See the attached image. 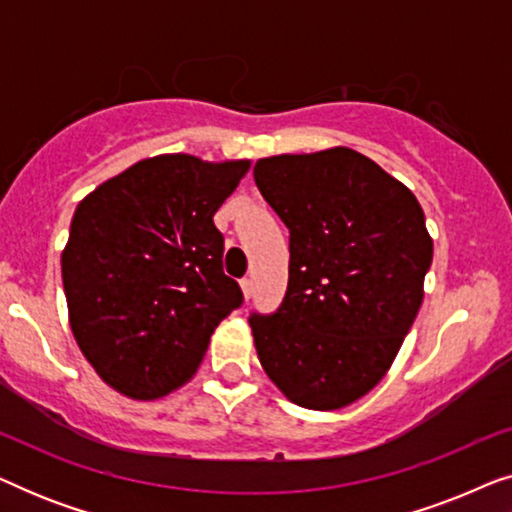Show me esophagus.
I'll return each instance as SVG.
<instances>
[{
    "mask_svg": "<svg viewBox=\"0 0 512 512\" xmlns=\"http://www.w3.org/2000/svg\"><path fill=\"white\" fill-rule=\"evenodd\" d=\"M240 284H242V293H244V298L249 300V298H251V293H254V282H251L249 277H244Z\"/></svg>",
    "mask_w": 512,
    "mask_h": 512,
    "instance_id": "34e87169",
    "label": "esophagus"
}]
</instances>
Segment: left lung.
<instances>
[{
	"label": "left lung",
	"mask_w": 512,
	"mask_h": 512,
	"mask_svg": "<svg viewBox=\"0 0 512 512\" xmlns=\"http://www.w3.org/2000/svg\"><path fill=\"white\" fill-rule=\"evenodd\" d=\"M289 228V286L272 314L251 312L258 361L284 396L338 410L396 359L424 298L433 242L410 188L338 146L254 165Z\"/></svg>",
	"instance_id": "obj_1"
}]
</instances>
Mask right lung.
I'll use <instances>...</instances> for the list:
<instances>
[{
    "label": "right lung",
    "mask_w": 512,
    "mask_h": 512,
    "mask_svg": "<svg viewBox=\"0 0 512 512\" xmlns=\"http://www.w3.org/2000/svg\"><path fill=\"white\" fill-rule=\"evenodd\" d=\"M247 170L249 160L156 156L79 202L62 284L74 338L109 387L137 401L170 394L244 303L214 214Z\"/></svg>",
    "instance_id": "1"
}]
</instances>
